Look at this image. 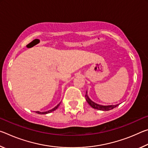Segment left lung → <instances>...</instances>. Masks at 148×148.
Returning a JSON list of instances; mask_svg holds the SVG:
<instances>
[{"mask_svg": "<svg viewBox=\"0 0 148 148\" xmlns=\"http://www.w3.org/2000/svg\"><path fill=\"white\" fill-rule=\"evenodd\" d=\"M85 97H86L87 102H88V104L92 108L99 110H102V111H108V110L114 109V108H116L119 105V104H117L116 105H108V106H104V105H101V104L95 103V102L92 101L91 100L89 99L88 95H87V91H86Z\"/></svg>", "mask_w": 148, "mask_h": 148, "instance_id": "1", "label": "left lung"}]
</instances>
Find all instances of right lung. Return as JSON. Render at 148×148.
I'll return each mask as SVG.
<instances>
[{"instance_id":"right-lung-1","label":"right lung","mask_w":148,"mask_h":148,"mask_svg":"<svg viewBox=\"0 0 148 148\" xmlns=\"http://www.w3.org/2000/svg\"><path fill=\"white\" fill-rule=\"evenodd\" d=\"M61 102H60V103H59L58 104H57L56 107H54L53 109H51V110H48V111H46V112H39V111H36V113L38 114H47L51 113V112L55 111V110H56V109L58 108V107H59V106L60 105V104H61Z\"/></svg>"}]
</instances>
